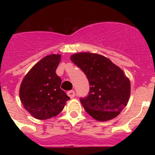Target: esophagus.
I'll list each match as a JSON object with an SVG mask.
<instances>
[{"instance_id": "obj_1", "label": "esophagus", "mask_w": 155, "mask_h": 155, "mask_svg": "<svg viewBox=\"0 0 155 155\" xmlns=\"http://www.w3.org/2000/svg\"><path fill=\"white\" fill-rule=\"evenodd\" d=\"M68 94L70 98H72L75 96V91H70L68 92Z\"/></svg>"}]
</instances>
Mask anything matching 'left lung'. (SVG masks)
<instances>
[{
  "mask_svg": "<svg viewBox=\"0 0 155 155\" xmlns=\"http://www.w3.org/2000/svg\"><path fill=\"white\" fill-rule=\"evenodd\" d=\"M71 60L89 82V92L80 98L86 112L98 121L110 120L118 116L127 105L130 94V80L124 71L109 59L96 53H76Z\"/></svg>",
  "mask_w": 155,
  "mask_h": 155,
  "instance_id": "obj_1",
  "label": "left lung"
}]
</instances>
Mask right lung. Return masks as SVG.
I'll return each instance as SVG.
<instances>
[{"mask_svg":"<svg viewBox=\"0 0 155 155\" xmlns=\"http://www.w3.org/2000/svg\"><path fill=\"white\" fill-rule=\"evenodd\" d=\"M61 56L52 54L42 58L25 75L20 87V100L25 109L38 120L56 116L70 99L61 88V79L56 70Z\"/></svg>","mask_w":155,"mask_h":155,"instance_id":"right-lung-1","label":"right lung"}]
</instances>
